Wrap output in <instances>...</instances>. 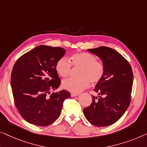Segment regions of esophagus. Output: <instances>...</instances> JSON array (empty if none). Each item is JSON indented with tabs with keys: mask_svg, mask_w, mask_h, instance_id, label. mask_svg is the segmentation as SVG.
Segmentation results:
<instances>
[{
	"mask_svg": "<svg viewBox=\"0 0 147 147\" xmlns=\"http://www.w3.org/2000/svg\"><path fill=\"white\" fill-rule=\"evenodd\" d=\"M78 94H79V93H74V92H71V96H73V97L78 96Z\"/></svg>",
	"mask_w": 147,
	"mask_h": 147,
	"instance_id": "34e87169",
	"label": "esophagus"
}]
</instances>
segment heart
I'll return each instance as SVG.
<instances>
[{"instance_id":"heart-1","label":"heart","mask_w":147,"mask_h":147,"mask_svg":"<svg viewBox=\"0 0 147 147\" xmlns=\"http://www.w3.org/2000/svg\"><path fill=\"white\" fill-rule=\"evenodd\" d=\"M62 57L56 64V71L62 77L69 75L73 67H79L77 78H69L64 80L63 87L70 92L78 93L87 88L90 82L92 84L100 81L105 73V65L102 62L96 61V57L88 53H76L69 57Z\"/></svg>"}]
</instances>
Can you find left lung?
<instances>
[{
	"instance_id": "1",
	"label": "left lung",
	"mask_w": 147,
	"mask_h": 147,
	"mask_svg": "<svg viewBox=\"0 0 147 147\" xmlns=\"http://www.w3.org/2000/svg\"><path fill=\"white\" fill-rule=\"evenodd\" d=\"M100 58L105 73L97 82L89 107L84 108V117L92 125L107 127L113 125L124 115L131 102L133 74L129 62L119 53L107 47L88 49Z\"/></svg>"
}]
</instances>
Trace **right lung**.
I'll return each instance as SVG.
<instances>
[{
	"label": "right lung",
	"mask_w": 147,
	"mask_h": 147,
	"mask_svg": "<svg viewBox=\"0 0 147 147\" xmlns=\"http://www.w3.org/2000/svg\"><path fill=\"white\" fill-rule=\"evenodd\" d=\"M61 47L40 45L21 56L12 69L11 83L14 104L22 118L33 125L46 127L61 115L63 102L71 94L59 87L56 64L65 55Z\"/></svg>",
	"instance_id": "add662e5"
}]
</instances>
